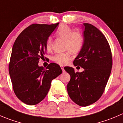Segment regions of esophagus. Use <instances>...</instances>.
Segmentation results:
<instances>
[{"label": "esophagus", "mask_w": 123, "mask_h": 123, "mask_svg": "<svg viewBox=\"0 0 123 123\" xmlns=\"http://www.w3.org/2000/svg\"><path fill=\"white\" fill-rule=\"evenodd\" d=\"M61 69H62V72L64 73V72H65V70H64V67L63 66H61Z\"/></svg>", "instance_id": "34e87169"}]
</instances>
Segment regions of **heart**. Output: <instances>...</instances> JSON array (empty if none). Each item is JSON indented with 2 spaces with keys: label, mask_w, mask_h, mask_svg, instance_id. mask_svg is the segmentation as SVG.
Listing matches in <instances>:
<instances>
[{
  "label": "heart",
  "mask_w": 123,
  "mask_h": 123,
  "mask_svg": "<svg viewBox=\"0 0 123 123\" xmlns=\"http://www.w3.org/2000/svg\"><path fill=\"white\" fill-rule=\"evenodd\" d=\"M56 36L65 41L64 48L69 50L72 53H77L80 50L83 45V37L78 32H73L72 29L67 25H62L57 31ZM52 39L48 38L46 43V47L47 50L52 49ZM70 51L64 53H56L53 57V60L59 65L67 64L70 59Z\"/></svg>",
  "instance_id": "1"
}]
</instances>
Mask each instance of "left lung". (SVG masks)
<instances>
[{
	"mask_svg": "<svg viewBox=\"0 0 123 123\" xmlns=\"http://www.w3.org/2000/svg\"><path fill=\"white\" fill-rule=\"evenodd\" d=\"M83 43L73 62L74 66L84 69L75 73L70 67L64 68L70 75L67 86L71 99L80 106H86L98 100L104 92L111 72L112 58L110 46L99 30L83 23Z\"/></svg>",
	"mask_w": 123,
	"mask_h": 123,
	"instance_id": "obj_1",
	"label": "left lung"
}]
</instances>
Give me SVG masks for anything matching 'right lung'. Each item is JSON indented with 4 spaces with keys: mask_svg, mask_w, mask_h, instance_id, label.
I'll use <instances>...</instances> for the list:
<instances>
[{
    "mask_svg": "<svg viewBox=\"0 0 123 123\" xmlns=\"http://www.w3.org/2000/svg\"><path fill=\"white\" fill-rule=\"evenodd\" d=\"M59 23L33 24L23 31L12 49L9 73L17 97L35 105L46 97L52 80L62 73L60 66L51 63L46 69L38 65L46 52V43Z\"/></svg>",
    "mask_w": 123,
    "mask_h": 123,
    "instance_id": "right-lung-1",
    "label": "right lung"
}]
</instances>
